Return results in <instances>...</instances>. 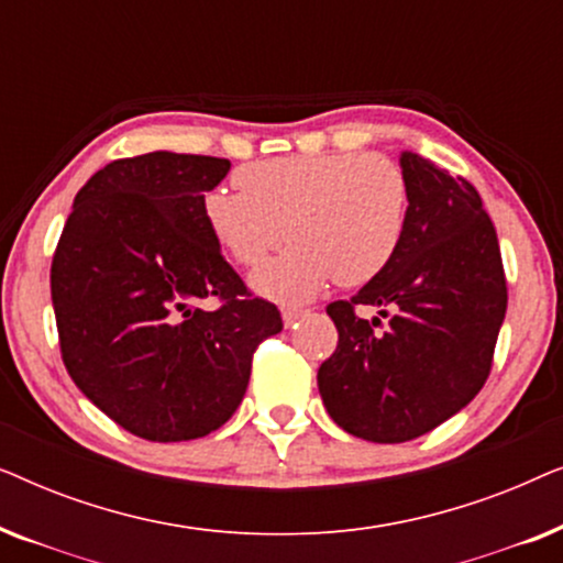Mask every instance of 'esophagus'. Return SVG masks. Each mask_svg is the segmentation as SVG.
I'll return each mask as SVG.
<instances>
[{
	"label": "esophagus",
	"instance_id": "esophagus-1",
	"mask_svg": "<svg viewBox=\"0 0 563 563\" xmlns=\"http://www.w3.org/2000/svg\"><path fill=\"white\" fill-rule=\"evenodd\" d=\"M302 318H305V310H291V307H289V310H284V312H282L284 328H295L297 322L302 320Z\"/></svg>",
	"mask_w": 563,
	"mask_h": 563
}]
</instances>
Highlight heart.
<instances>
[{
  "instance_id": "obj_1",
  "label": "heart",
  "mask_w": 563,
  "mask_h": 563,
  "mask_svg": "<svg viewBox=\"0 0 563 563\" xmlns=\"http://www.w3.org/2000/svg\"><path fill=\"white\" fill-rule=\"evenodd\" d=\"M238 191L212 189L202 212L214 243L256 268L291 241L251 287L282 305L318 297L330 282L376 279L402 243L407 181L379 153H325L253 161L233 174Z\"/></svg>"
}]
</instances>
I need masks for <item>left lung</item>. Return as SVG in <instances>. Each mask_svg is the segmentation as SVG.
Returning <instances> with one entry per match:
<instances>
[{"label": "left lung", "mask_w": 563, "mask_h": 563, "mask_svg": "<svg viewBox=\"0 0 563 563\" xmlns=\"http://www.w3.org/2000/svg\"><path fill=\"white\" fill-rule=\"evenodd\" d=\"M407 220L384 272L351 299L328 305L338 349L318 372L330 418L372 443H405L479 395L507 310L495 225L461 176L402 151ZM379 306L388 325L356 306Z\"/></svg>", "instance_id": "1"}]
</instances>
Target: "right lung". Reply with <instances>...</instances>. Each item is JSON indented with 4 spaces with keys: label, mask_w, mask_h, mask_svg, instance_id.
<instances>
[{
    "label": "right lung",
    "mask_w": 563,
    "mask_h": 563,
    "mask_svg": "<svg viewBox=\"0 0 563 563\" xmlns=\"http://www.w3.org/2000/svg\"><path fill=\"white\" fill-rule=\"evenodd\" d=\"M228 158L153 151L120 158L74 199L51 266L60 356L76 387L137 438H202L233 418L274 305L249 297L202 202ZM218 296V311L196 307Z\"/></svg>",
    "instance_id": "right-lung-1"
}]
</instances>
